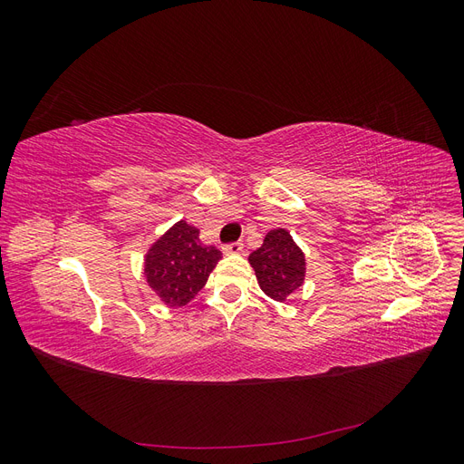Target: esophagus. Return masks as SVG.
Wrapping results in <instances>:
<instances>
[{"label": "esophagus", "instance_id": "34e87169", "mask_svg": "<svg viewBox=\"0 0 464 464\" xmlns=\"http://www.w3.org/2000/svg\"><path fill=\"white\" fill-rule=\"evenodd\" d=\"M242 251H244V244H242V242H234V244H227V246H222V254H224V256L242 254Z\"/></svg>", "mask_w": 464, "mask_h": 464}]
</instances>
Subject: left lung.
<instances>
[{
	"mask_svg": "<svg viewBox=\"0 0 464 464\" xmlns=\"http://www.w3.org/2000/svg\"><path fill=\"white\" fill-rule=\"evenodd\" d=\"M259 288L276 302H286L305 280V256L288 230L275 228L249 256Z\"/></svg>",
	"mask_w": 464,
	"mask_h": 464,
	"instance_id": "1",
	"label": "left lung"
}]
</instances>
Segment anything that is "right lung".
<instances>
[{
  "label": "right lung",
  "instance_id": "right-lung-1",
  "mask_svg": "<svg viewBox=\"0 0 464 464\" xmlns=\"http://www.w3.org/2000/svg\"><path fill=\"white\" fill-rule=\"evenodd\" d=\"M220 257L215 246L199 240V228L178 220L147 249L143 275L164 305L184 307L207 285Z\"/></svg>",
  "mask_w": 464,
  "mask_h": 464
}]
</instances>
